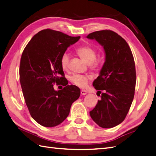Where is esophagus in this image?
Returning a JSON list of instances; mask_svg holds the SVG:
<instances>
[{
    "label": "esophagus",
    "instance_id": "obj_1",
    "mask_svg": "<svg viewBox=\"0 0 156 156\" xmlns=\"http://www.w3.org/2000/svg\"><path fill=\"white\" fill-rule=\"evenodd\" d=\"M87 93V91L85 90H81V95H85V94Z\"/></svg>",
    "mask_w": 156,
    "mask_h": 156
}]
</instances>
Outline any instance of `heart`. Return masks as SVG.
Listing matches in <instances>:
<instances>
[{
    "instance_id": "obj_1",
    "label": "heart",
    "mask_w": 156,
    "mask_h": 156,
    "mask_svg": "<svg viewBox=\"0 0 156 156\" xmlns=\"http://www.w3.org/2000/svg\"><path fill=\"white\" fill-rule=\"evenodd\" d=\"M76 53L87 63H89L90 68H97L98 66V61L96 59L97 53L95 49L89 45H83L76 49ZM61 67L63 71H67L69 67V57L66 53L62 54L60 58ZM90 77L88 75L75 74L70 77V81L73 85L80 88H85L88 85Z\"/></svg>"
}]
</instances>
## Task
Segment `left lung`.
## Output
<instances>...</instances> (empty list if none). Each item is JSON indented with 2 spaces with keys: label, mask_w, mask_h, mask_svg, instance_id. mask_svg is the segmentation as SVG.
Here are the masks:
<instances>
[{
  "label": "left lung",
  "mask_w": 156,
  "mask_h": 156,
  "mask_svg": "<svg viewBox=\"0 0 156 156\" xmlns=\"http://www.w3.org/2000/svg\"><path fill=\"white\" fill-rule=\"evenodd\" d=\"M87 38L96 40L104 48L106 61L93 86L102 93L100 101L90 116L98 126L115 127L124 121L130 110L136 82L134 57L128 43L110 30L89 34Z\"/></svg>",
  "instance_id": "1"
}]
</instances>
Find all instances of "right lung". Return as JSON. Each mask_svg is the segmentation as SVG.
I'll list each match as a JSON object with an SVG mask.
<instances>
[{
	"instance_id": "add662e5",
	"label": "right lung",
	"mask_w": 156,
	"mask_h": 156,
	"mask_svg": "<svg viewBox=\"0 0 156 156\" xmlns=\"http://www.w3.org/2000/svg\"><path fill=\"white\" fill-rule=\"evenodd\" d=\"M79 38L45 29L34 36L22 52L19 69L22 93L30 115L41 126L62 123L80 96L79 87L67 85L60 65L61 56ZM55 84L64 87L56 91Z\"/></svg>"
}]
</instances>
